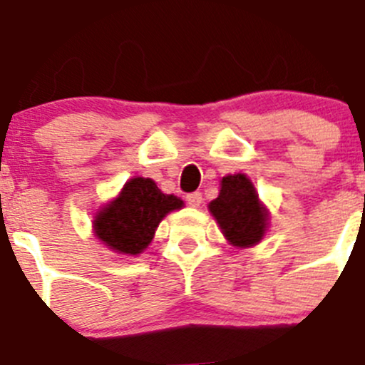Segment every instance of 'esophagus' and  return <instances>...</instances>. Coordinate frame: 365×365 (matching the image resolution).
Listing matches in <instances>:
<instances>
[{
	"instance_id": "obj_1",
	"label": "esophagus",
	"mask_w": 365,
	"mask_h": 365,
	"mask_svg": "<svg viewBox=\"0 0 365 365\" xmlns=\"http://www.w3.org/2000/svg\"><path fill=\"white\" fill-rule=\"evenodd\" d=\"M201 201H203V197H201V192H190V194H187V203H189L192 208L200 207Z\"/></svg>"
}]
</instances>
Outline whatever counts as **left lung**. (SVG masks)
Instances as JSON below:
<instances>
[{"label":"left lung","instance_id":"obj_1","mask_svg":"<svg viewBox=\"0 0 365 365\" xmlns=\"http://www.w3.org/2000/svg\"><path fill=\"white\" fill-rule=\"evenodd\" d=\"M219 196L208 203L222 235L232 246L251 247L264 239L269 226V210L258 197L253 182L244 173L226 175Z\"/></svg>","mask_w":365,"mask_h":365}]
</instances>
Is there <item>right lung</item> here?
I'll use <instances>...</instances> for the list:
<instances>
[{"label":"right lung","mask_w":365,"mask_h":365,"mask_svg":"<svg viewBox=\"0 0 365 365\" xmlns=\"http://www.w3.org/2000/svg\"><path fill=\"white\" fill-rule=\"evenodd\" d=\"M182 207L178 196L164 194L151 178L135 176L94 214L93 232L114 253L137 257L151 244L162 219Z\"/></svg>","instance_id":"right-lung-1"}]
</instances>
